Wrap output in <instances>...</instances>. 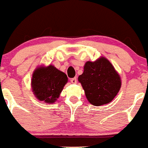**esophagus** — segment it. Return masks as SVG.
Listing matches in <instances>:
<instances>
[{"label":"esophagus","instance_id":"34e87169","mask_svg":"<svg viewBox=\"0 0 148 148\" xmlns=\"http://www.w3.org/2000/svg\"><path fill=\"white\" fill-rule=\"evenodd\" d=\"M77 78L76 77H74L71 79V83H74V84L77 83Z\"/></svg>","mask_w":148,"mask_h":148}]
</instances>
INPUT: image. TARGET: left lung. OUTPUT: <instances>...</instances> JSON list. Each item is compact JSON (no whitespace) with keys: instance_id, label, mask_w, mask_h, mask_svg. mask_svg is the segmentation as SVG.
I'll return each instance as SVG.
<instances>
[{"instance_id":"left-lung-1","label":"left lung","mask_w":148,"mask_h":148,"mask_svg":"<svg viewBox=\"0 0 148 148\" xmlns=\"http://www.w3.org/2000/svg\"><path fill=\"white\" fill-rule=\"evenodd\" d=\"M78 81L81 83L88 102L94 106L111 102L121 86L120 75L105 57L95 62H86Z\"/></svg>"}]
</instances>
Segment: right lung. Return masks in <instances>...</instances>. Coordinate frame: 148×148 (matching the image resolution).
I'll use <instances>...</instances> for the list:
<instances>
[{
	"mask_svg": "<svg viewBox=\"0 0 148 148\" xmlns=\"http://www.w3.org/2000/svg\"><path fill=\"white\" fill-rule=\"evenodd\" d=\"M68 82L67 75L50 65L37 67L33 74L31 87L33 94L40 101L53 103L59 98Z\"/></svg>",
	"mask_w": 148,
	"mask_h": 148,
	"instance_id": "obj_1",
	"label": "right lung"
}]
</instances>
